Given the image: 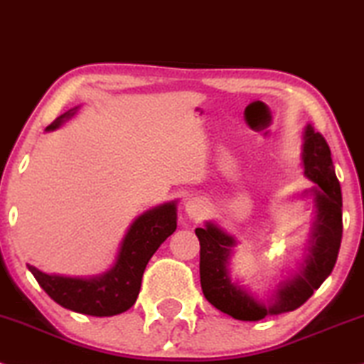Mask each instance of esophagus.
I'll return each instance as SVG.
<instances>
[{
  "label": "esophagus",
  "instance_id": "obj_1",
  "mask_svg": "<svg viewBox=\"0 0 364 364\" xmlns=\"http://www.w3.org/2000/svg\"><path fill=\"white\" fill-rule=\"evenodd\" d=\"M205 201L200 200V198H190L186 201V213L190 215L191 218H200L201 215H205Z\"/></svg>",
  "mask_w": 364,
  "mask_h": 364
}]
</instances>
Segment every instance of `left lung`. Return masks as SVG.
<instances>
[{
    "label": "left lung",
    "mask_w": 364,
    "mask_h": 364,
    "mask_svg": "<svg viewBox=\"0 0 364 364\" xmlns=\"http://www.w3.org/2000/svg\"><path fill=\"white\" fill-rule=\"evenodd\" d=\"M304 144L305 176L314 181L315 222L310 239L309 256L299 273L287 279L278 288L269 305L261 304L244 290L237 282H232L227 262L235 240L217 225L207 224L196 229L200 240V283L213 307L237 321H261L266 315L291 312L304 305L314 291L326 282L334 269L343 239V195L332 164L331 149L322 134L307 125Z\"/></svg>",
    "instance_id": "1"
}]
</instances>
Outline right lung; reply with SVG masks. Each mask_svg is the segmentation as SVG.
I'll return each instance as SVG.
<instances>
[{"label":"right lung","instance_id":"1","mask_svg":"<svg viewBox=\"0 0 364 364\" xmlns=\"http://www.w3.org/2000/svg\"><path fill=\"white\" fill-rule=\"evenodd\" d=\"M76 110L65 112L47 130H54ZM176 230V203H166L140 215L130 225L115 266L96 278L47 274L28 264L43 291L60 307L73 312L110 317L129 310L137 300L142 274L157 247Z\"/></svg>","mask_w":364,"mask_h":364}]
</instances>
